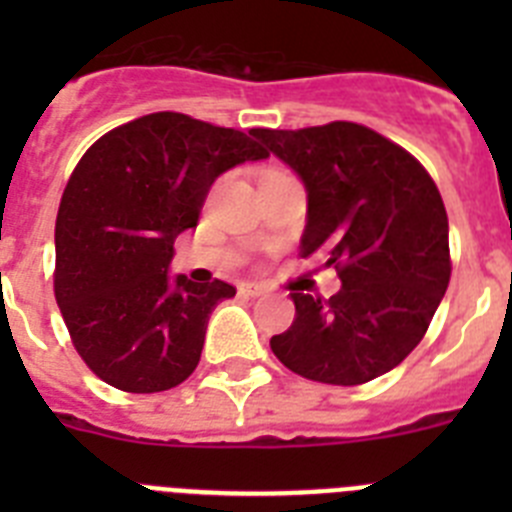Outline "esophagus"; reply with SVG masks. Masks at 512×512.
<instances>
[{
    "instance_id": "1",
    "label": "esophagus",
    "mask_w": 512,
    "mask_h": 512,
    "mask_svg": "<svg viewBox=\"0 0 512 512\" xmlns=\"http://www.w3.org/2000/svg\"><path fill=\"white\" fill-rule=\"evenodd\" d=\"M241 295H246V297H261V295H266V289L261 287V284L246 282V284H241Z\"/></svg>"
}]
</instances>
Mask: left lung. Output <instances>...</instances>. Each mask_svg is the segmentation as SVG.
Returning <instances> with one entry per match:
<instances>
[{"label":"left lung","instance_id":"left-lung-1","mask_svg":"<svg viewBox=\"0 0 512 512\" xmlns=\"http://www.w3.org/2000/svg\"><path fill=\"white\" fill-rule=\"evenodd\" d=\"M251 135L305 184L302 256H323L341 279L330 300L292 289L295 323L271 351L312 382L382 377L418 346L449 287V217L436 184L405 148L356 122Z\"/></svg>","mask_w":512,"mask_h":512}]
</instances>
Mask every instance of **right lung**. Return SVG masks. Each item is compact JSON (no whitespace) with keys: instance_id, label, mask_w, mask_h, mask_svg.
I'll return each instance as SVG.
<instances>
[{"instance_id":"obj_1","label":"right lung","mask_w":512,"mask_h":512,"mask_svg":"<svg viewBox=\"0 0 512 512\" xmlns=\"http://www.w3.org/2000/svg\"><path fill=\"white\" fill-rule=\"evenodd\" d=\"M269 153L233 128L153 112L94 143L56 217V302L76 351L102 382L148 395L197 369L228 282L171 277L176 235L197 228L212 182Z\"/></svg>"}]
</instances>
